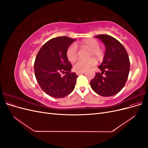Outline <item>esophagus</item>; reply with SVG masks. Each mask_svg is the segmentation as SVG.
I'll list each match as a JSON object with an SVG mask.
<instances>
[{
    "instance_id": "esophagus-1",
    "label": "esophagus",
    "mask_w": 148,
    "mask_h": 148,
    "mask_svg": "<svg viewBox=\"0 0 148 148\" xmlns=\"http://www.w3.org/2000/svg\"><path fill=\"white\" fill-rule=\"evenodd\" d=\"M76 73H77V75H79L80 74L84 73V71H76Z\"/></svg>"
}]
</instances>
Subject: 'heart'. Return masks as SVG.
I'll use <instances>...</instances> for the list:
<instances>
[{
	"mask_svg": "<svg viewBox=\"0 0 148 148\" xmlns=\"http://www.w3.org/2000/svg\"><path fill=\"white\" fill-rule=\"evenodd\" d=\"M82 47L89 49V56H95L97 59L100 60L104 57V51L99 47V42L95 39H84L80 42ZM67 59L69 61L73 62L77 59L78 49L74 44H71L66 52ZM96 60L94 59H89L88 60H78L73 65V69L77 71H84L88 69L91 68L96 65Z\"/></svg>",
	"mask_w": 148,
	"mask_h": 148,
	"instance_id": "b5f03b06",
	"label": "heart"
}]
</instances>
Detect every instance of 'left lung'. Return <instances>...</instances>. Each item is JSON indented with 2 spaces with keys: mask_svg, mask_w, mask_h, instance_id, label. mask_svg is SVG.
Wrapping results in <instances>:
<instances>
[{
  "mask_svg": "<svg viewBox=\"0 0 148 148\" xmlns=\"http://www.w3.org/2000/svg\"><path fill=\"white\" fill-rule=\"evenodd\" d=\"M106 46L101 72L96 73L90 82L92 90L102 96H114L125 86L130 71V60L126 49L118 40L107 34H99Z\"/></svg>",
  "mask_w": 148,
  "mask_h": 148,
  "instance_id": "obj_1",
  "label": "left lung"
}]
</instances>
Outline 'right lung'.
Listing matches in <instances>:
<instances>
[{"mask_svg": "<svg viewBox=\"0 0 148 148\" xmlns=\"http://www.w3.org/2000/svg\"><path fill=\"white\" fill-rule=\"evenodd\" d=\"M75 41L66 36L52 38L44 44L36 57V78L42 91L52 97H64L75 88L78 75L71 72L72 65L66 55ZM62 73H66L64 77Z\"/></svg>", "mask_w": 148, "mask_h": 148, "instance_id": "1", "label": "right lung"}]
</instances>
